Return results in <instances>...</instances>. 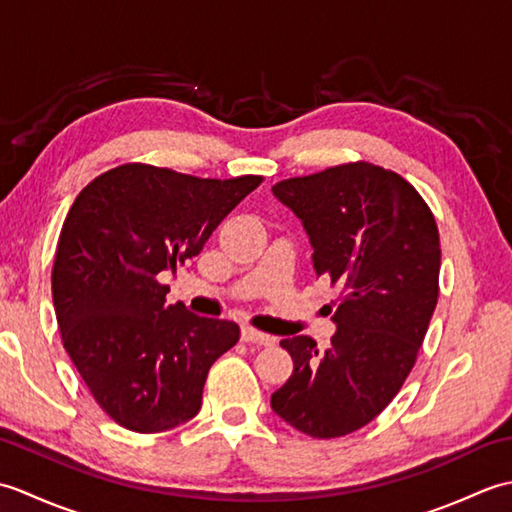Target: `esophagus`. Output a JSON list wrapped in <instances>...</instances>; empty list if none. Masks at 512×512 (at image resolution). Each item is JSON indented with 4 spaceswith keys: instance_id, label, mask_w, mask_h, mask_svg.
<instances>
[{
    "instance_id": "esophagus-1",
    "label": "esophagus",
    "mask_w": 512,
    "mask_h": 512,
    "mask_svg": "<svg viewBox=\"0 0 512 512\" xmlns=\"http://www.w3.org/2000/svg\"><path fill=\"white\" fill-rule=\"evenodd\" d=\"M242 341L244 343H257V345H275V336H270L266 332H259L255 328H250V325H246V328H242Z\"/></svg>"
}]
</instances>
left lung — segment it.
Instances as JSON below:
<instances>
[{
    "label": "left lung",
    "mask_w": 512,
    "mask_h": 512,
    "mask_svg": "<svg viewBox=\"0 0 512 512\" xmlns=\"http://www.w3.org/2000/svg\"><path fill=\"white\" fill-rule=\"evenodd\" d=\"M273 193L341 295L328 350L306 334L281 341L295 369L270 405L310 438H341L372 422L416 365L440 292L438 224L413 184L365 160L281 180Z\"/></svg>",
    "instance_id": "left-lung-1"
}]
</instances>
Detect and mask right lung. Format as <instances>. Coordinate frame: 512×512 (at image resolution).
<instances>
[{"instance_id":"right-lung-1","label":"right lung","mask_w":512,"mask_h":512,"mask_svg":"<svg viewBox=\"0 0 512 512\" xmlns=\"http://www.w3.org/2000/svg\"><path fill=\"white\" fill-rule=\"evenodd\" d=\"M262 180L127 162L72 202L52 266L54 312L76 372L121 427L158 433L200 411L209 369L239 328L169 306L160 275L198 255Z\"/></svg>"}]
</instances>
